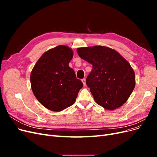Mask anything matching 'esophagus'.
Instances as JSON below:
<instances>
[{"mask_svg":"<svg viewBox=\"0 0 157 157\" xmlns=\"http://www.w3.org/2000/svg\"><path fill=\"white\" fill-rule=\"evenodd\" d=\"M82 83H83V84H84V86H86V79L85 78H83L82 80Z\"/></svg>","mask_w":157,"mask_h":157,"instance_id":"34e87169","label":"esophagus"}]
</instances>
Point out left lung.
<instances>
[{
    "mask_svg": "<svg viewBox=\"0 0 157 157\" xmlns=\"http://www.w3.org/2000/svg\"><path fill=\"white\" fill-rule=\"evenodd\" d=\"M77 53L92 65L86 78L95 101L107 110L121 107L136 85L134 69L116 50L103 46L78 48Z\"/></svg>",
    "mask_w": 157,
    "mask_h": 157,
    "instance_id": "1",
    "label": "left lung"
}]
</instances>
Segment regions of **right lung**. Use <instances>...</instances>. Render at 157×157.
Segmentation results:
<instances>
[{"mask_svg":"<svg viewBox=\"0 0 157 157\" xmlns=\"http://www.w3.org/2000/svg\"><path fill=\"white\" fill-rule=\"evenodd\" d=\"M73 57L72 49L59 45L44 52L32 69V91L37 100L50 111L59 112L72 105L83 86L69 65Z\"/></svg>","mask_w":157,"mask_h":157,"instance_id":"1","label":"right lung"}]
</instances>
